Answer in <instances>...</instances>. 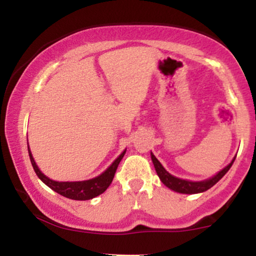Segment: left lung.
<instances>
[{
    "label": "left lung",
    "mask_w": 256,
    "mask_h": 256,
    "mask_svg": "<svg viewBox=\"0 0 256 256\" xmlns=\"http://www.w3.org/2000/svg\"><path fill=\"white\" fill-rule=\"evenodd\" d=\"M234 158H234V160H232L231 162L225 167V168H222L219 173H216L214 177L206 179V180H202V182H190V180H185V179L177 178L174 177V176L170 174V173L164 168V166L161 165L160 161H158V158L154 156V154L152 152V164H154L155 171H156L158 178L161 179V182H162L167 188H170V189L173 190V192H177L180 194H198V192H207L208 189H210L213 185H216L220 179L224 177L226 172L231 168Z\"/></svg>",
    "instance_id": "left-lung-1"
}]
</instances>
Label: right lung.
Returning <instances> with one entry per match:
<instances>
[{"instance_id":"1","label":"right lung","mask_w":256,"mask_h":256,"mask_svg":"<svg viewBox=\"0 0 256 256\" xmlns=\"http://www.w3.org/2000/svg\"><path fill=\"white\" fill-rule=\"evenodd\" d=\"M126 150H124L118 158L114 160V162L108 167L106 171L100 174L98 177H95L89 180H83V182H55L52 179L48 178L46 176H44L40 170L38 168V166L34 162V158L28 148V155H30V160L34 167V172L38 176V178L43 182L44 184L48 185L50 189L56 192L60 195L64 196L67 198L71 200H78V201H85V200H91L96 196L101 195L102 192H104L107 190V188L110 186L112 180H113L114 174H116L118 165L122 161V158H124Z\"/></svg>"}]
</instances>
